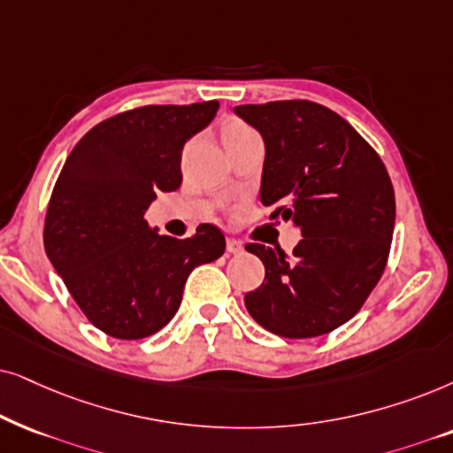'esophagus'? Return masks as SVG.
Segmentation results:
<instances>
[{
	"label": "esophagus",
	"instance_id": "esophagus-1",
	"mask_svg": "<svg viewBox=\"0 0 453 453\" xmlns=\"http://www.w3.org/2000/svg\"><path fill=\"white\" fill-rule=\"evenodd\" d=\"M226 249H227V252H230V255H240V252H242V244H240L238 240L227 238L226 240Z\"/></svg>",
	"mask_w": 453,
	"mask_h": 453
}]
</instances>
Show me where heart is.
<instances>
[{
  "instance_id": "heart-1",
  "label": "heart",
  "mask_w": 453,
  "mask_h": 453,
  "mask_svg": "<svg viewBox=\"0 0 453 453\" xmlns=\"http://www.w3.org/2000/svg\"><path fill=\"white\" fill-rule=\"evenodd\" d=\"M257 132L250 128L249 124L244 122H230L226 124V128L221 132V141L223 144H230V142H236L240 138H246V136H255Z\"/></svg>"
}]
</instances>
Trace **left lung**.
Instances as JSON below:
<instances>
[{"mask_svg":"<svg viewBox=\"0 0 453 453\" xmlns=\"http://www.w3.org/2000/svg\"><path fill=\"white\" fill-rule=\"evenodd\" d=\"M261 132V203L303 234L292 255L246 244L265 280L244 296L271 334L304 340L349 321L388 265L395 195L377 150L342 116L306 99L238 105Z\"/></svg>","mask_w":453,"mask_h":453,"instance_id":"left-lung-1","label":"left lung"}]
</instances>
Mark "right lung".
<instances>
[{
    "label": "right lung",
    "mask_w": 453,
    "mask_h": 453,
    "mask_svg": "<svg viewBox=\"0 0 453 453\" xmlns=\"http://www.w3.org/2000/svg\"><path fill=\"white\" fill-rule=\"evenodd\" d=\"M217 107L203 101L118 113L90 128L59 172L45 215V252L84 317L107 335L142 340L165 327L190 271L226 250L211 223L173 238L144 219L157 192L180 188L184 144Z\"/></svg>",
    "instance_id": "right-lung-1"
}]
</instances>
